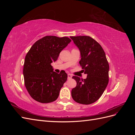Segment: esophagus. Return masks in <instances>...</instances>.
I'll list each match as a JSON object with an SVG mask.
<instances>
[{"label": "esophagus", "mask_w": 135, "mask_h": 135, "mask_svg": "<svg viewBox=\"0 0 135 135\" xmlns=\"http://www.w3.org/2000/svg\"><path fill=\"white\" fill-rule=\"evenodd\" d=\"M71 78H72V75H71L70 74H68V79H71Z\"/></svg>", "instance_id": "34e87169"}]
</instances>
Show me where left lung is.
<instances>
[{
    "label": "left lung",
    "instance_id": "obj_1",
    "mask_svg": "<svg viewBox=\"0 0 135 135\" xmlns=\"http://www.w3.org/2000/svg\"><path fill=\"white\" fill-rule=\"evenodd\" d=\"M80 52L79 64L86 79L72 77L76 86L72 89L71 96L75 102L89 105L103 95L109 82V65L101 45L89 36H70Z\"/></svg>",
    "mask_w": 135,
    "mask_h": 135
}]
</instances>
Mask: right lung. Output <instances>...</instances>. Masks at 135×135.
I'll list each match as a JSON object with an SVG mask.
<instances>
[{"label": "right lung", "instance_id": "right-lung-1", "mask_svg": "<svg viewBox=\"0 0 135 135\" xmlns=\"http://www.w3.org/2000/svg\"><path fill=\"white\" fill-rule=\"evenodd\" d=\"M71 41L68 37L46 36L37 40L27 53L23 74L27 92L35 101L50 103L57 100L61 88L67 80L64 70L54 71L51 63Z\"/></svg>", "mask_w": 135, "mask_h": 135}]
</instances>
